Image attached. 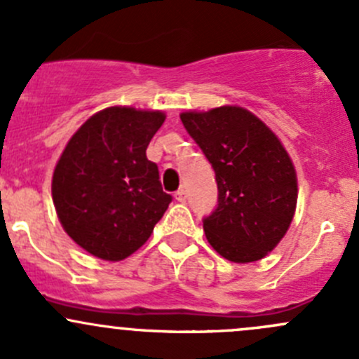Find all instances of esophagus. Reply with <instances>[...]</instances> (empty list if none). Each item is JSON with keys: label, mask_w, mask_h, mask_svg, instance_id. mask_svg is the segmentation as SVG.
Here are the masks:
<instances>
[{"label": "esophagus", "mask_w": 359, "mask_h": 359, "mask_svg": "<svg viewBox=\"0 0 359 359\" xmlns=\"http://www.w3.org/2000/svg\"><path fill=\"white\" fill-rule=\"evenodd\" d=\"M175 197H176V201H178V202H184V201H187V191H184L183 188H181V190L176 191Z\"/></svg>", "instance_id": "obj_1"}]
</instances>
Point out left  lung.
<instances>
[{
  "mask_svg": "<svg viewBox=\"0 0 359 359\" xmlns=\"http://www.w3.org/2000/svg\"><path fill=\"white\" fill-rule=\"evenodd\" d=\"M180 117L216 172L217 205L204 217L207 242L228 261L262 259L287 233L295 212L297 176L289 154L242 107Z\"/></svg>",
  "mask_w": 359,
  "mask_h": 359,
  "instance_id": "left-lung-1",
  "label": "left lung"
}]
</instances>
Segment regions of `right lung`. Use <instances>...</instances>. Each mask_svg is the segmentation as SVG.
I'll return each mask as SVG.
<instances>
[{
    "label": "right lung",
    "mask_w": 359,
    "mask_h": 359,
    "mask_svg": "<svg viewBox=\"0 0 359 359\" xmlns=\"http://www.w3.org/2000/svg\"><path fill=\"white\" fill-rule=\"evenodd\" d=\"M165 121L158 110L109 107L69 140L51 180L58 219L74 242L105 261L131 256L172 197L147 147Z\"/></svg>",
    "instance_id": "1"
}]
</instances>
